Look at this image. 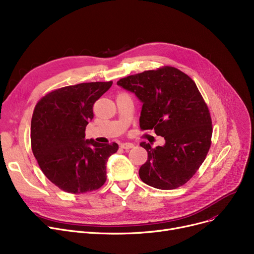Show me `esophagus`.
I'll list each match as a JSON object with an SVG mask.
<instances>
[{
	"mask_svg": "<svg viewBox=\"0 0 254 254\" xmlns=\"http://www.w3.org/2000/svg\"><path fill=\"white\" fill-rule=\"evenodd\" d=\"M120 147L124 148V149H130L134 147V144L133 143H129V142H126V143H121L120 144Z\"/></svg>",
	"mask_w": 254,
	"mask_h": 254,
	"instance_id": "1",
	"label": "esophagus"
}]
</instances>
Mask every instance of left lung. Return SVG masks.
Wrapping results in <instances>:
<instances>
[{
    "label": "left lung",
    "mask_w": 254,
    "mask_h": 254,
    "mask_svg": "<svg viewBox=\"0 0 254 254\" xmlns=\"http://www.w3.org/2000/svg\"><path fill=\"white\" fill-rule=\"evenodd\" d=\"M117 85L143 103L140 128L152 129L166 141L154 148L140 144L148 154L139 169L141 181L160 190L182 187L199 169L212 144L211 114L195 82L178 68L163 66L120 79Z\"/></svg>",
    "instance_id": "1"
}]
</instances>
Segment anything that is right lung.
<instances>
[{"instance_id":"add662e5","label":"right lung","mask_w":254,"mask_h":254,"mask_svg":"<svg viewBox=\"0 0 254 254\" xmlns=\"http://www.w3.org/2000/svg\"><path fill=\"white\" fill-rule=\"evenodd\" d=\"M112 84L62 87L42 96L35 106L31 120L33 154L43 174L65 192L95 191L107 180L106 163L118 144L85 140V129L94 116V103Z\"/></svg>"}]
</instances>
